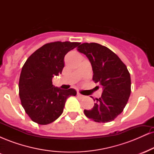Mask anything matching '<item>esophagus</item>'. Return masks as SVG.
<instances>
[{
  "mask_svg": "<svg viewBox=\"0 0 154 154\" xmlns=\"http://www.w3.org/2000/svg\"><path fill=\"white\" fill-rule=\"evenodd\" d=\"M77 96H78L79 98H85V95L80 94V93H77Z\"/></svg>",
  "mask_w": 154,
  "mask_h": 154,
  "instance_id": "34e87169",
  "label": "esophagus"
}]
</instances>
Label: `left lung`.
<instances>
[{
	"mask_svg": "<svg viewBox=\"0 0 154 154\" xmlns=\"http://www.w3.org/2000/svg\"><path fill=\"white\" fill-rule=\"evenodd\" d=\"M77 51L89 59L93 80L103 88L101 97L95 98L93 109H85V114L96 122L113 121L123 111L131 93V79L126 65L112 51L98 43H82Z\"/></svg>",
	"mask_w": 154,
	"mask_h": 154,
	"instance_id": "obj_1",
	"label": "left lung"
}]
</instances>
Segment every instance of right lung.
<instances>
[{
  "label": "right lung",
  "instance_id": "obj_1",
  "mask_svg": "<svg viewBox=\"0 0 154 154\" xmlns=\"http://www.w3.org/2000/svg\"><path fill=\"white\" fill-rule=\"evenodd\" d=\"M79 44L69 41L46 43L24 63L19 77V98L25 112L35 122L48 125L54 122L63 113L67 98L77 94L72 88H55L52 78L62 72L65 55Z\"/></svg>",
  "mask_w": 154,
  "mask_h": 154
}]
</instances>
